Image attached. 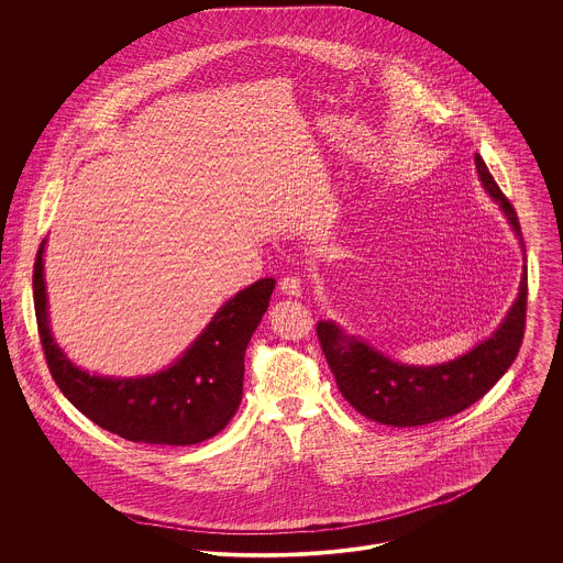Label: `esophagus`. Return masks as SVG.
I'll return each instance as SVG.
<instances>
[{
    "label": "esophagus",
    "mask_w": 563,
    "mask_h": 563,
    "mask_svg": "<svg viewBox=\"0 0 563 563\" xmlns=\"http://www.w3.org/2000/svg\"><path fill=\"white\" fill-rule=\"evenodd\" d=\"M278 289H280V294L299 297V295H301V280H299L295 274H287V276L280 278Z\"/></svg>",
    "instance_id": "1"
}]
</instances>
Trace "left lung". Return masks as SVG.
I'll return each mask as SVG.
<instances>
[{
    "label": "left lung",
    "mask_w": 563,
    "mask_h": 563,
    "mask_svg": "<svg viewBox=\"0 0 563 563\" xmlns=\"http://www.w3.org/2000/svg\"><path fill=\"white\" fill-rule=\"evenodd\" d=\"M475 164L483 188L507 214L526 255L521 225L512 205L479 154H475ZM526 308L528 266H523L519 295L494 335L464 356L434 367L397 363L369 344L349 338L335 322H319L317 335L340 393L358 413L388 427H422L455 416L479 401L505 375L523 342Z\"/></svg>",
    "instance_id": "8db88e82"
}]
</instances>
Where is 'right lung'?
I'll use <instances>...</instances> for the list:
<instances>
[{
  "label": "right lung",
  "mask_w": 563,
  "mask_h": 563,
  "mask_svg": "<svg viewBox=\"0 0 563 563\" xmlns=\"http://www.w3.org/2000/svg\"><path fill=\"white\" fill-rule=\"evenodd\" d=\"M44 244L33 266V301L40 342L60 393L88 420L134 443L196 445L225 429L241 405L244 352L276 280L262 278L225 301L184 356L161 374L101 377L78 369L54 342L46 310Z\"/></svg>",
  "instance_id": "1"
}]
</instances>
